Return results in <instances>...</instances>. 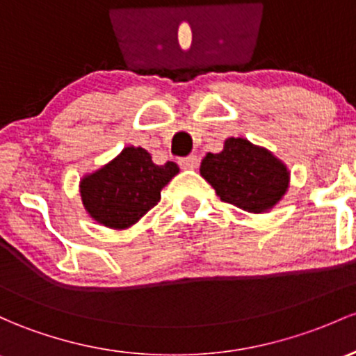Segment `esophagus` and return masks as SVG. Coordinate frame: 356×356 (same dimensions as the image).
<instances>
[{
    "label": "esophagus",
    "mask_w": 356,
    "mask_h": 356,
    "mask_svg": "<svg viewBox=\"0 0 356 356\" xmlns=\"http://www.w3.org/2000/svg\"><path fill=\"white\" fill-rule=\"evenodd\" d=\"M179 166L185 168V170H197L198 168V158L195 154L186 156V158L179 159Z\"/></svg>",
    "instance_id": "obj_1"
}]
</instances>
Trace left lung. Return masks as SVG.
I'll return each instance as SVG.
<instances>
[{
	"label": "left lung",
	"instance_id": "1",
	"mask_svg": "<svg viewBox=\"0 0 356 356\" xmlns=\"http://www.w3.org/2000/svg\"><path fill=\"white\" fill-rule=\"evenodd\" d=\"M200 175L220 200L246 212H270L285 197L290 171L273 152L243 137H229L217 154L207 152Z\"/></svg>",
	"mask_w": 356,
	"mask_h": 356
}]
</instances>
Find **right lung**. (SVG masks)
I'll return each instance as SVG.
<instances>
[{
    "instance_id": "obj_1",
    "label": "right lung",
    "mask_w": 356,
    "mask_h": 356,
    "mask_svg": "<svg viewBox=\"0 0 356 356\" xmlns=\"http://www.w3.org/2000/svg\"><path fill=\"white\" fill-rule=\"evenodd\" d=\"M178 164L159 166L143 147H124L117 158L79 181L83 207L105 227L129 229L161 200V190L177 177Z\"/></svg>"
}]
</instances>
